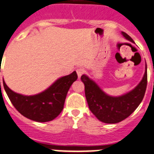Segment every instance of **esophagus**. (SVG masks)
<instances>
[{
  "label": "esophagus",
  "instance_id": "obj_1",
  "mask_svg": "<svg viewBox=\"0 0 154 154\" xmlns=\"http://www.w3.org/2000/svg\"><path fill=\"white\" fill-rule=\"evenodd\" d=\"M76 71H77V76H78V77H80L82 76V74L84 73V69L80 67V68H77V70H76Z\"/></svg>",
  "mask_w": 154,
  "mask_h": 154
}]
</instances>
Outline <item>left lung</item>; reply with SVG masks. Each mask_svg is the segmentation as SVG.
Returning a JSON list of instances; mask_svg holds the SVG:
<instances>
[{
	"mask_svg": "<svg viewBox=\"0 0 154 154\" xmlns=\"http://www.w3.org/2000/svg\"><path fill=\"white\" fill-rule=\"evenodd\" d=\"M123 36L128 41L133 39L124 32ZM85 86V96L90 111L100 121L116 124L128 117L143 100L147 84L146 65L141 81L132 90L119 97H112L105 93L98 84L86 74L81 76Z\"/></svg>",
	"mask_w": 154,
	"mask_h": 154,
	"instance_id": "1",
	"label": "left lung"
}]
</instances>
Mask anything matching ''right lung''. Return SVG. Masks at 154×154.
I'll return each instance as SVG.
<instances>
[{
	"mask_svg": "<svg viewBox=\"0 0 154 154\" xmlns=\"http://www.w3.org/2000/svg\"><path fill=\"white\" fill-rule=\"evenodd\" d=\"M77 75L76 71L64 76L42 93L25 96L11 90L3 80L4 90L16 109L29 119L46 122L55 119L64 108L66 96Z\"/></svg>",
	"mask_w": 154,
	"mask_h": 154,
	"instance_id": "1",
	"label": "right lung"
}]
</instances>
